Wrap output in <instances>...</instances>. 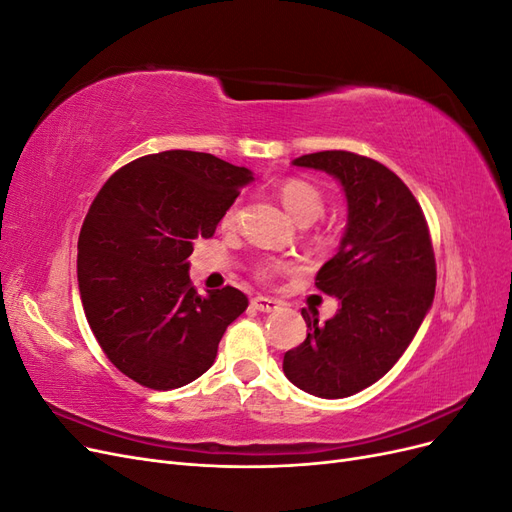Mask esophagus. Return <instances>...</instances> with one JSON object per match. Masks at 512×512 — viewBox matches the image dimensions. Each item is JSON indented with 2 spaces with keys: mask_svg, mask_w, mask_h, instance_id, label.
Here are the masks:
<instances>
[{
  "mask_svg": "<svg viewBox=\"0 0 512 512\" xmlns=\"http://www.w3.org/2000/svg\"><path fill=\"white\" fill-rule=\"evenodd\" d=\"M252 307L258 309V312H262V314H271V312H275V309H280V303L273 299H267V297H254Z\"/></svg>",
  "mask_w": 512,
  "mask_h": 512,
  "instance_id": "obj_1",
  "label": "esophagus"
}]
</instances>
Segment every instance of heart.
Wrapping results in <instances>:
<instances>
[{
  "mask_svg": "<svg viewBox=\"0 0 512 512\" xmlns=\"http://www.w3.org/2000/svg\"><path fill=\"white\" fill-rule=\"evenodd\" d=\"M280 198L284 207L288 209V213L292 215L294 220L299 224H309L314 222L316 218H320L324 205H327V200H324L322 190L318 188L316 183L307 181V179H288L282 183L280 188ZM237 215H239V205H230L224 213L222 224L224 226H232L237 222ZM292 265L290 262L284 260H265L262 265L258 267L256 275L258 280H273L275 275H280L284 271H290Z\"/></svg>",
  "mask_w": 512,
  "mask_h": 512,
  "instance_id": "heart-1",
  "label": "heart"
}]
</instances>
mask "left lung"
Segmentation results:
<instances>
[{"label": "left lung", "instance_id": "1", "mask_svg": "<svg viewBox=\"0 0 512 512\" xmlns=\"http://www.w3.org/2000/svg\"><path fill=\"white\" fill-rule=\"evenodd\" d=\"M292 164L339 179L348 228L316 275V288L342 307L324 324L303 309L307 339L284 354V374L316 397H350L399 361L431 307L436 256L429 226L408 185L376 160L335 149Z\"/></svg>", "mask_w": 512, "mask_h": 512}]
</instances>
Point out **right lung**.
<instances>
[{"mask_svg":"<svg viewBox=\"0 0 512 512\" xmlns=\"http://www.w3.org/2000/svg\"><path fill=\"white\" fill-rule=\"evenodd\" d=\"M252 179L211 153L173 149L121 166L102 185L76 269L85 318L123 376L170 391L213 365L226 327L250 301L232 286L200 297L188 258Z\"/></svg>","mask_w":512,"mask_h":512,"instance_id":"add662e5","label":"right lung"}]
</instances>
